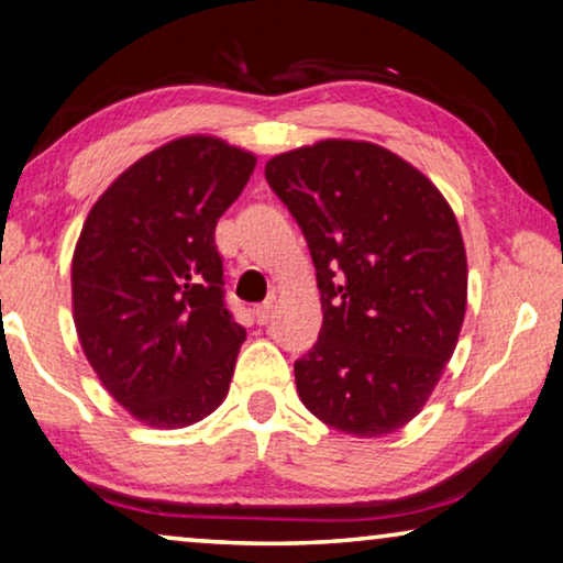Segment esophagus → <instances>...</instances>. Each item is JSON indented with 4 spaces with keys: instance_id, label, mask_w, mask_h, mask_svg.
Here are the masks:
<instances>
[{
    "instance_id": "obj_1",
    "label": "esophagus",
    "mask_w": 563,
    "mask_h": 563,
    "mask_svg": "<svg viewBox=\"0 0 563 563\" xmlns=\"http://www.w3.org/2000/svg\"><path fill=\"white\" fill-rule=\"evenodd\" d=\"M273 311H275V300H273V298L265 300V303H260V306L255 308V319H257V323H271Z\"/></svg>"
}]
</instances>
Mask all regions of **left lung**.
I'll use <instances>...</instances> for the list:
<instances>
[{
    "mask_svg": "<svg viewBox=\"0 0 563 563\" xmlns=\"http://www.w3.org/2000/svg\"><path fill=\"white\" fill-rule=\"evenodd\" d=\"M265 178L311 250L323 323L296 362L303 406L357 439L421 413L456 350L466 252L441 191L400 155L321 140L267 161Z\"/></svg>",
    "mask_w": 563,
    "mask_h": 563,
    "instance_id": "8db88e82",
    "label": "left lung"
}]
</instances>
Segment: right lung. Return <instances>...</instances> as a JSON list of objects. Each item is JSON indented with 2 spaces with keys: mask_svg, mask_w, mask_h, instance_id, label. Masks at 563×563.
Returning a JSON list of instances; mask_svg holds the SVG:
<instances>
[{
  "mask_svg": "<svg viewBox=\"0 0 563 563\" xmlns=\"http://www.w3.org/2000/svg\"><path fill=\"white\" fill-rule=\"evenodd\" d=\"M257 157L188 134L132 163L91 206L70 263L74 323L134 421L186 429L229 393L247 336L224 306L213 229Z\"/></svg>",
  "mask_w": 563,
  "mask_h": 563,
  "instance_id": "1",
  "label": "right lung"
}]
</instances>
